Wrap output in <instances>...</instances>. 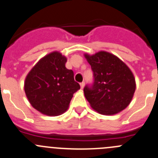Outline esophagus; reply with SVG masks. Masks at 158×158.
<instances>
[{"label": "esophagus", "mask_w": 158, "mask_h": 158, "mask_svg": "<svg viewBox=\"0 0 158 158\" xmlns=\"http://www.w3.org/2000/svg\"><path fill=\"white\" fill-rule=\"evenodd\" d=\"M80 86H81V89H83L84 86H85V82H82L80 83Z\"/></svg>", "instance_id": "1"}]
</instances>
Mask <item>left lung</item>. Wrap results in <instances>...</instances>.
I'll return each mask as SVG.
<instances>
[{
  "instance_id": "1",
  "label": "left lung",
  "mask_w": 158,
  "mask_h": 158,
  "mask_svg": "<svg viewBox=\"0 0 158 158\" xmlns=\"http://www.w3.org/2000/svg\"><path fill=\"white\" fill-rule=\"evenodd\" d=\"M93 73V82L84 87L91 106L101 114L113 115L130 104L136 89L134 75L119 58L106 52L85 55Z\"/></svg>"
}]
</instances>
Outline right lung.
I'll return each mask as SVG.
<instances>
[{
    "label": "right lung",
    "mask_w": 158,
    "mask_h": 158,
    "mask_svg": "<svg viewBox=\"0 0 158 158\" xmlns=\"http://www.w3.org/2000/svg\"><path fill=\"white\" fill-rule=\"evenodd\" d=\"M67 59L58 52L42 58L24 82L29 102L38 111L48 116H57L68 109L73 93L80 89L74 79L73 70L65 67Z\"/></svg>",
    "instance_id": "obj_1"
}]
</instances>
